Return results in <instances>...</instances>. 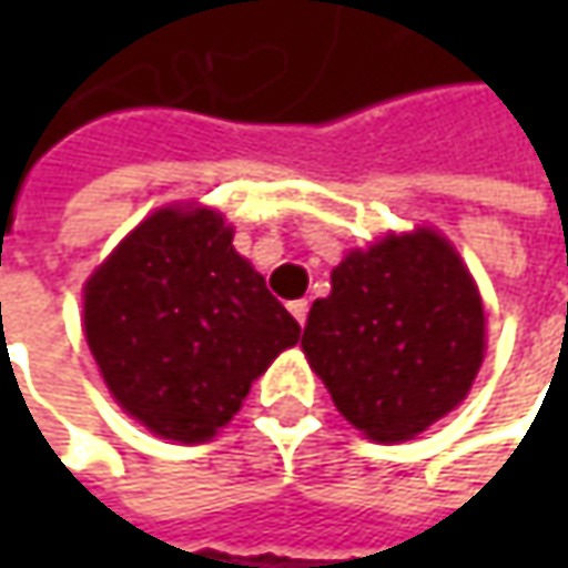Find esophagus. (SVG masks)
I'll list each match as a JSON object with an SVG mask.
<instances>
[{
	"label": "esophagus",
	"instance_id": "obj_1",
	"mask_svg": "<svg viewBox=\"0 0 568 568\" xmlns=\"http://www.w3.org/2000/svg\"><path fill=\"white\" fill-rule=\"evenodd\" d=\"M291 316H294L300 325H306V316H310V303H306V300H294V303H291Z\"/></svg>",
	"mask_w": 568,
	"mask_h": 568
}]
</instances>
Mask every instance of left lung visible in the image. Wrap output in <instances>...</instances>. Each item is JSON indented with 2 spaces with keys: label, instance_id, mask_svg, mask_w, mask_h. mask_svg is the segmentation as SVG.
<instances>
[{
  "label": "left lung",
  "instance_id": "1",
  "mask_svg": "<svg viewBox=\"0 0 568 568\" xmlns=\"http://www.w3.org/2000/svg\"><path fill=\"white\" fill-rule=\"evenodd\" d=\"M484 347L477 284L429 227L347 252L303 328V354L341 417L376 443L414 439L465 402Z\"/></svg>",
  "mask_w": 568,
  "mask_h": 568
}]
</instances>
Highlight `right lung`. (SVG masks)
<instances>
[{
    "instance_id": "obj_1",
    "label": "right lung",
    "mask_w": 568,
    "mask_h": 568,
    "mask_svg": "<svg viewBox=\"0 0 568 568\" xmlns=\"http://www.w3.org/2000/svg\"><path fill=\"white\" fill-rule=\"evenodd\" d=\"M84 338L122 410L192 446L233 420L300 325L233 250L224 214L170 205L88 277Z\"/></svg>"
}]
</instances>
